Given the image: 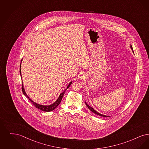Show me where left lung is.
I'll use <instances>...</instances> for the list:
<instances>
[{"label":"left lung","instance_id":"1","mask_svg":"<svg viewBox=\"0 0 149 149\" xmlns=\"http://www.w3.org/2000/svg\"><path fill=\"white\" fill-rule=\"evenodd\" d=\"M130 47H131V49L132 50V52L134 53V51H133V49H132V45H130ZM86 106H87V107L89 109V110H91V111L92 112H93V113H96V114H97L98 115H99V116H103V117H109L107 116H106V115H102V114H101V113H98V112H97L96 111H95V110H94L92 107H91L90 106H89L86 103Z\"/></svg>","mask_w":149,"mask_h":149}]
</instances>
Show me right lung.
<instances>
[{"mask_svg": "<svg viewBox=\"0 0 149 149\" xmlns=\"http://www.w3.org/2000/svg\"><path fill=\"white\" fill-rule=\"evenodd\" d=\"M21 62H22V61H21ZM20 65H21V63H20ZM20 75H21V71H20ZM71 84L72 82H71L70 83L69 85L67 86V88H66V89L65 90V91H64V92H63L62 93H61V95H59V96L58 97L57 100L54 103H53V104H51V105H49V106H44V105H41V104H36V103L34 102L31 99H30V98H29V97H28V96H27V95L26 94V92L24 91V87H23V82H22V92H23V94H24L26 96V97L28 98V99H29V100L32 102V103L34 105V106H36V108L38 109L39 110H42V111H45V112H49V111H53V110H54V109H55L58 106V105L60 104L61 102V101H62V98H63V95H64V93H65V90H66L68 88H69V87H70V86H71Z\"/></svg>", "mask_w": 149, "mask_h": 149, "instance_id": "1", "label": "right lung"}]
</instances>
